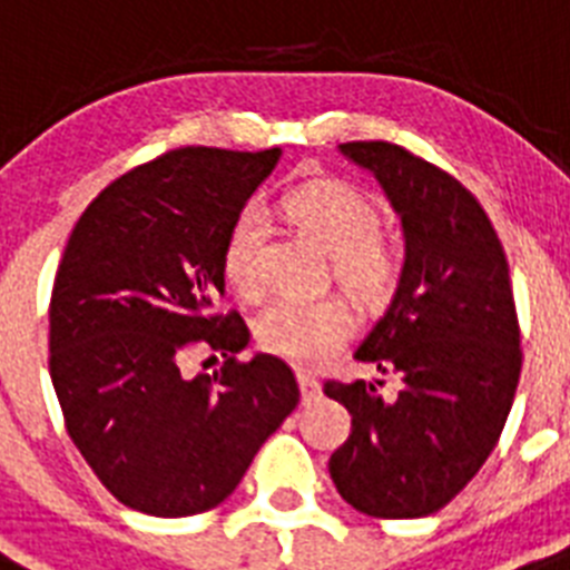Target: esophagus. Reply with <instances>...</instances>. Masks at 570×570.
Here are the masks:
<instances>
[{"label": "esophagus", "mask_w": 570, "mask_h": 570, "mask_svg": "<svg viewBox=\"0 0 570 570\" xmlns=\"http://www.w3.org/2000/svg\"><path fill=\"white\" fill-rule=\"evenodd\" d=\"M298 385H301V396H304V403L315 400V394L322 391L318 380H315V376H309L307 371H298Z\"/></svg>", "instance_id": "obj_1"}]
</instances>
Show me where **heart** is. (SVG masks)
I'll list each match as a JSON object with an SVG mask.
<instances>
[{"label": "heart", "instance_id": "heart-1", "mask_svg": "<svg viewBox=\"0 0 570 570\" xmlns=\"http://www.w3.org/2000/svg\"><path fill=\"white\" fill-rule=\"evenodd\" d=\"M284 212L301 232H307L333 255V275L353 298L374 307L394 293L400 263L376 237L380 214L358 190L342 181H309L284 196ZM263 237L266 217L257 205H246L234 217L223 246V272L243 295H255L263 284ZM351 309L333 295H281L261 309L255 324L263 351L298 365L327 358L351 336Z\"/></svg>", "mask_w": 570, "mask_h": 570}]
</instances>
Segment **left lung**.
Returning <instances> with one entry per match:
<instances>
[{
  "instance_id": "1",
  "label": "left lung",
  "mask_w": 570,
  "mask_h": 570,
  "mask_svg": "<svg viewBox=\"0 0 570 570\" xmlns=\"http://www.w3.org/2000/svg\"><path fill=\"white\" fill-rule=\"evenodd\" d=\"M342 156L376 176L400 214V284L353 356L382 382L330 380L351 438L330 455L338 495L374 519L438 513L470 484L501 438L521 374V333L499 234L455 176L389 141H347Z\"/></svg>"
}]
</instances>
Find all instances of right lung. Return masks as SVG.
Returning a JSON list of instances; mask_svg holds the SVG:
<instances>
[{"mask_svg": "<svg viewBox=\"0 0 570 570\" xmlns=\"http://www.w3.org/2000/svg\"><path fill=\"white\" fill-rule=\"evenodd\" d=\"M277 159L281 147L170 150L100 190L66 243L51 382L71 443L138 513L179 519L226 501L301 400L284 358H237L252 333L214 309L228 228ZM196 350L227 362L190 381L180 365Z\"/></svg>", "mask_w": 570, "mask_h": 570, "instance_id": "obj_1", "label": "right lung"}]
</instances>
